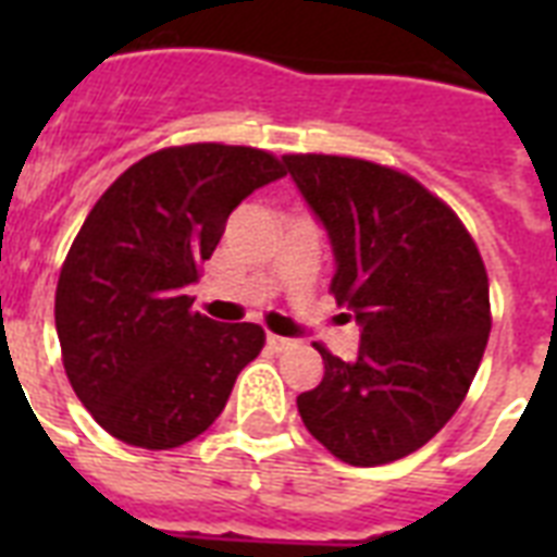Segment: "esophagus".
I'll return each mask as SVG.
<instances>
[{"mask_svg":"<svg viewBox=\"0 0 557 557\" xmlns=\"http://www.w3.org/2000/svg\"><path fill=\"white\" fill-rule=\"evenodd\" d=\"M269 347L274 349V352H286V349H292L297 344L295 338H283V335H269Z\"/></svg>","mask_w":557,"mask_h":557,"instance_id":"esophagus-1","label":"esophagus"}]
</instances>
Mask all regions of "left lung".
I'll list each match as a JSON object with an SVG mask.
<instances>
[{
	"mask_svg": "<svg viewBox=\"0 0 557 557\" xmlns=\"http://www.w3.org/2000/svg\"><path fill=\"white\" fill-rule=\"evenodd\" d=\"M286 173L326 227L332 295L361 326L341 361L297 396L300 419L349 466L422 448L457 413L492 332L488 277L457 213L416 178L344 156H286Z\"/></svg>",
	"mask_w": 557,
	"mask_h": 557,
	"instance_id": "8db88e82",
	"label": "left lung"
}]
</instances>
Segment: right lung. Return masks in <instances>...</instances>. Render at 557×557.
I'll return each instance as SVG.
<instances>
[{
    "label": "right lung",
    "mask_w": 557,
    "mask_h": 557,
    "mask_svg": "<svg viewBox=\"0 0 557 557\" xmlns=\"http://www.w3.org/2000/svg\"><path fill=\"white\" fill-rule=\"evenodd\" d=\"M286 176L271 152L187 144L141 159L91 208L57 283L65 375L115 440L170 450L222 413L260 356L257 323L193 312L187 286L253 190Z\"/></svg>",
    "instance_id": "obj_1"
}]
</instances>
